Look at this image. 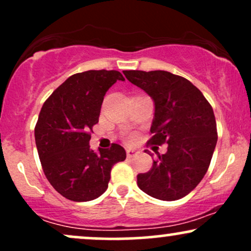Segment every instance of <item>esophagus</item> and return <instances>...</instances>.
Masks as SVG:
<instances>
[{
  "label": "esophagus",
  "instance_id": "34e87169",
  "mask_svg": "<svg viewBox=\"0 0 251 251\" xmlns=\"http://www.w3.org/2000/svg\"><path fill=\"white\" fill-rule=\"evenodd\" d=\"M138 153H139V152H138L137 150H132V149L126 150V154H127V157H128V158L134 157V155H137Z\"/></svg>",
  "mask_w": 251,
  "mask_h": 251
}]
</instances>
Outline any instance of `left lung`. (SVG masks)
I'll use <instances>...</instances> for the list:
<instances>
[{"instance_id":"obj_1","label":"left lung","mask_w":251,"mask_h":251,"mask_svg":"<svg viewBox=\"0 0 251 251\" xmlns=\"http://www.w3.org/2000/svg\"><path fill=\"white\" fill-rule=\"evenodd\" d=\"M126 79L144 89L154 102L153 134L149 144H168L146 174L137 176L140 190L162 201L185 197L208 171L217 127L214 109L185 77L166 71H124Z\"/></svg>"}]
</instances>
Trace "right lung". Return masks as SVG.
<instances>
[{
  "label": "right lung",
  "instance_id": "add662e5",
  "mask_svg": "<svg viewBox=\"0 0 251 251\" xmlns=\"http://www.w3.org/2000/svg\"><path fill=\"white\" fill-rule=\"evenodd\" d=\"M118 71L76 73L60 85L43 103L35 126V143L45 176L67 200L88 201L107 190L112 166L126 158L123 146L89 149L92 128L99 122L106 92Z\"/></svg>",
  "mask_w": 251,
  "mask_h": 251
}]
</instances>
